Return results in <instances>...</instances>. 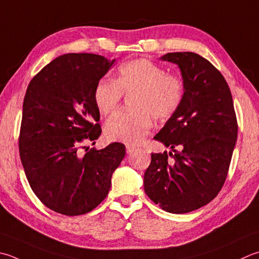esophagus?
Wrapping results in <instances>:
<instances>
[{"mask_svg":"<svg viewBox=\"0 0 259 259\" xmlns=\"http://www.w3.org/2000/svg\"><path fill=\"white\" fill-rule=\"evenodd\" d=\"M125 148H126V153H128V154H133L134 151L136 150V147L130 146V145H126Z\"/></svg>","mask_w":259,"mask_h":259,"instance_id":"obj_1","label":"esophagus"}]
</instances>
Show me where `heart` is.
Returning <instances> with one entry per match:
<instances>
[{
    "instance_id": "b5f03b06",
    "label": "heart",
    "mask_w": 259,
    "mask_h": 259,
    "mask_svg": "<svg viewBox=\"0 0 259 259\" xmlns=\"http://www.w3.org/2000/svg\"><path fill=\"white\" fill-rule=\"evenodd\" d=\"M130 98L133 110L118 111L105 123L111 140L137 145L149 133L156 121L170 119L180 110L185 85L180 76L151 60L139 58L122 64L115 80L103 78L95 85L94 102L101 113L109 114L118 108L123 94Z\"/></svg>"
}]
</instances>
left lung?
Listing matches in <instances>:
<instances>
[{
	"instance_id": "8db88e82",
	"label": "left lung",
	"mask_w": 259,
	"mask_h": 259,
	"mask_svg": "<svg viewBox=\"0 0 259 259\" xmlns=\"http://www.w3.org/2000/svg\"><path fill=\"white\" fill-rule=\"evenodd\" d=\"M160 59L179 65L185 96L154 137L174 154H151L144 187L163 210L187 213L209 203L224 186L238 123L229 86L209 60L191 52L168 53Z\"/></svg>"
}]
</instances>
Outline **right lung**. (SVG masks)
Wrapping results in <instances>:
<instances>
[{"mask_svg":"<svg viewBox=\"0 0 259 259\" xmlns=\"http://www.w3.org/2000/svg\"><path fill=\"white\" fill-rule=\"evenodd\" d=\"M114 60L66 54L29 83L19 136L20 158L33 193L50 210L80 215L95 209L125 155L123 144L89 149L101 135L94 89Z\"/></svg>","mask_w":259,"mask_h":259,"instance_id":"1","label":"right lung"}]
</instances>
